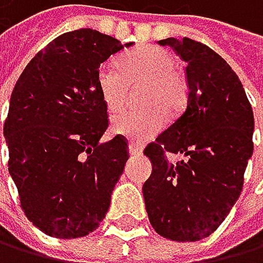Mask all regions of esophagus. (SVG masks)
I'll use <instances>...</instances> for the list:
<instances>
[{
	"label": "esophagus",
	"instance_id": "esophagus-1",
	"mask_svg": "<svg viewBox=\"0 0 263 263\" xmlns=\"http://www.w3.org/2000/svg\"><path fill=\"white\" fill-rule=\"evenodd\" d=\"M142 152H144V147L142 145H139L136 142H129V154L130 155L139 157V155H142Z\"/></svg>",
	"mask_w": 263,
	"mask_h": 263
}]
</instances>
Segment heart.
Returning <instances> with one entry per match:
<instances>
[{
  "label": "heart",
  "mask_w": 263,
  "mask_h": 263,
  "mask_svg": "<svg viewBox=\"0 0 263 263\" xmlns=\"http://www.w3.org/2000/svg\"><path fill=\"white\" fill-rule=\"evenodd\" d=\"M137 82H145L140 92V105L147 108L116 115L111 121V130L134 142H144L161 130L165 113H176L184 103L186 85L175 71L173 56L155 46H142L127 53L121 60V66L106 61L98 67V90L111 111L126 105L129 84Z\"/></svg>",
  "instance_id": "b5f03b06"
}]
</instances>
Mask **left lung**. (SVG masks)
<instances>
[{"instance_id": "left-lung-1", "label": "left lung", "mask_w": 263, "mask_h": 263, "mask_svg": "<svg viewBox=\"0 0 263 263\" xmlns=\"http://www.w3.org/2000/svg\"><path fill=\"white\" fill-rule=\"evenodd\" d=\"M186 61L187 103L144 155L152 175L142 194L150 224L166 239L200 241L217 230L239 199L252 157L254 113L244 87L223 58L191 39H165ZM184 160L168 164L164 152Z\"/></svg>"}]
</instances>
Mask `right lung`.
<instances>
[{
  "label": "right lung",
  "instance_id": "add662e5",
  "mask_svg": "<svg viewBox=\"0 0 263 263\" xmlns=\"http://www.w3.org/2000/svg\"><path fill=\"white\" fill-rule=\"evenodd\" d=\"M92 29L63 33L21 74L9 100L4 139L9 175L33 227L60 239L95 231L129 158L108 127L97 72L111 54L129 48Z\"/></svg>",
  "mask_w": 263,
  "mask_h": 263
}]
</instances>
